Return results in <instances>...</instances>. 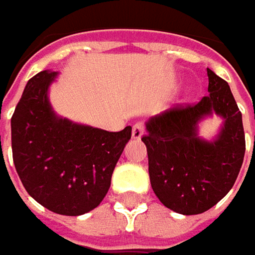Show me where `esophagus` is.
<instances>
[{
	"label": "esophagus",
	"mask_w": 255,
	"mask_h": 255,
	"mask_svg": "<svg viewBox=\"0 0 255 255\" xmlns=\"http://www.w3.org/2000/svg\"><path fill=\"white\" fill-rule=\"evenodd\" d=\"M144 132V125L142 122H136L132 126V137L133 139H140Z\"/></svg>",
	"instance_id": "obj_1"
}]
</instances>
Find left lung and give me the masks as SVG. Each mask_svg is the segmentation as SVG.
<instances>
[{
  "instance_id": "left-lung-1",
  "label": "left lung",
  "mask_w": 255,
  "mask_h": 255,
  "mask_svg": "<svg viewBox=\"0 0 255 255\" xmlns=\"http://www.w3.org/2000/svg\"><path fill=\"white\" fill-rule=\"evenodd\" d=\"M207 76L209 96L152 118L142 137L154 194L186 216L207 211L231 190L246 153L243 118L230 86L210 69ZM213 112L225 126L216 141L207 142L197 136V123Z\"/></svg>"
}]
</instances>
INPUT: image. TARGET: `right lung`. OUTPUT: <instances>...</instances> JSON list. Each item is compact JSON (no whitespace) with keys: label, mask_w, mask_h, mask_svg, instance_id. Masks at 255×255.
Wrapping results in <instances>:
<instances>
[{"label":"right lung","mask_w":255,"mask_h":255,"mask_svg":"<svg viewBox=\"0 0 255 255\" xmlns=\"http://www.w3.org/2000/svg\"><path fill=\"white\" fill-rule=\"evenodd\" d=\"M56 72L32 76L11 118L12 159L28 194L48 210L81 216L98 207L132 128L108 132L58 118L48 101Z\"/></svg>","instance_id":"right-lung-1"}]
</instances>
